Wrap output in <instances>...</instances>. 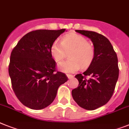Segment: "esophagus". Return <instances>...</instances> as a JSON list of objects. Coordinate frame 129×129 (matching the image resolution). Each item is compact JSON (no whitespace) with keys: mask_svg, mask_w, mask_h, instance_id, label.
<instances>
[{"mask_svg":"<svg viewBox=\"0 0 129 129\" xmlns=\"http://www.w3.org/2000/svg\"><path fill=\"white\" fill-rule=\"evenodd\" d=\"M67 76L68 77V78L69 79H72V78H74V76H72V75H71V74H67Z\"/></svg>","mask_w":129,"mask_h":129,"instance_id":"obj_1","label":"esophagus"}]
</instances>
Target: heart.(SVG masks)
<instances>
[{"label": "heart", "mask_w": 129, "mask_h": 129, "mask_svg": "<svg viewBox=\"0 0 129 129\" xmlns=\"http://www.w3.org/2000/svg\"><path fill=\"white\" fill-rule=\"evenodd\" d=\"M71 50L69 55L71 58L58 65L62 72L72 73L79 70L81 66L86 68L91 64L95 56L94 47L80 34H67L62 38L61 43L54 41L50 47V53L56 62H60L65 56L66 51Z\"/></svg>", "instance_id": "b5f03b06"}]
</instances>
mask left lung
Listing matches in <instances>:
<instances>
[{"instance_id": "1", "label": "left lung", "mask_w": 129, "mask_h": 129, "mask_svg": "<svg viewBox=\"0 0 129 129\" xmlns=\"http://www.w3.org/2000/svg\"><path fill=\"white\" fill-rule=\"evenodd\" d=\"M76 31L91 39L95 56L83 75L75 76L79 84L72 90V95L80 107L94 110L107 104L114 92L119 72L117 56L109 39L102 34L91 31ZM86 76L90 78L87 80Z\"/></svg>"}]
</instances>
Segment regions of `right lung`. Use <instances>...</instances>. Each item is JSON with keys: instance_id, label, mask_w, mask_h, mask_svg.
Instances as JSON below:
<instances>
[{"instance_id": "add662e5", "label": "right lung", "mask_w": 129, "mask_h": 129, "mask_svg": "<svg viewBox=\"0 0 129 129\" xmlns=\"http://www.w3.org/2000/svg\"><path fill=\"white\" fill-rule=\"evenodd\" d=\"M65 31H30L12 51L8 72L12 89L20 102L30 109L39 110L49 106L58 87L68 80L64 73L56 72L55 61L50 53L53 41Z\"/></svg>"}]
</instances>
